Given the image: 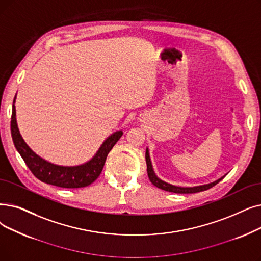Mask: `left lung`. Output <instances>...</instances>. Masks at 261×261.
<instances>
[{
    "mask_svg": "<svg viewBox=\"0 0 261 261\" xmlns=\"http://www.w3.org/2000/svg\"><path fill=\"white\" fill-rule=\"evenodd\" d=\"M146 164H147V174H148L149 180L151 181V184L153 186H155L156 188L164 190V191H168V192H173V193H179V194H189V193H197V192H201V191H206L212 187H214L217 184H219L220 181L224 178L221 177L220 179L213 181L211 184L208 185H203V186H198V187H192V188H184V187H177V186H173L171 184H167L165 181L161 180L160 178H158L156 175L153 172L152 168V164H151V160H150V155H149V150L148 148L146 149Z\"/></svg>",
    "mask_w": 261,
    "mask_h": 261,
    "instance_id": "1",
    "label": "left lung"
}]
</instances>
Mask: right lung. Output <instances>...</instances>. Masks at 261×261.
I'll use <instances>...</instances> for the list:
<instances>
[{
  "mask_svg": "<svg viewBox=\"0 0 261 261\" xmlns=\"http://www.w3.org/2000/svg\"><path fill=\"white\" fill-rule=\"evenodd\" d=\"M16 97L13 103V112H11L10 131L14 145L17 151L23 159L27 166L37 179L44 184L52 185L60 188L77 189L84 188L93 184L100 176L105 166L107 156L118 140L121 138L122 131H116L103 142L97 153L88 162L76 166H62L48 162L34 152L28 144L22 139L18 129L16 119Z\"/></svg>",
  "mask_w": 261,
  "mask_h": 261,
  "instance_id": "add662e5",
  "label": "right lung"
}]
</instances>
